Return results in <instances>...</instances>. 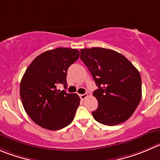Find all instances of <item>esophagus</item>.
<instances>
[{"instance_id":"34e87169","label":"esophagus","mask_w":160,"mask_h":160,"mask_svg":"<svg viewBox=\"0 0 160 160\" xmlns=\"http://www.w3.org/2000/svg\"><path fill=\"white\" fill-rule=\"evenodd\" d=\"M88 96H89V95H88L87 93H84V94H80V95H79V97H80V98H81V100H84L85 99L87 98Z\"/></svg>"}]
</instances>
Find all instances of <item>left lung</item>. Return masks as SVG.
Returning a JSON list of instances; mask_svg holds the SVG:
<instances>
[{
    "mask_svg": "<svg viewBox=\"0 0 160 160\" xmlns=\"http://www.w3.org/2000/svg\"><path fill=\"white\" fill-rule=\"evenodd\" d=\"M80 58L88 68L98 89L93 96L98 101L92 112L94 119L106 126L127 121L141 99L139 71L124 56L104 48H82Z\"/></svg>",
    "mask_w": 160,
    "mask_h": 160,
    "instance_id": "1",
    "label": "left lung"
}]
</instances>
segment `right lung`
Masks as SVG:
<instances>
[{"label":"right lung","instance_id":"obj_1","mask_svg":"<svg viewBox=\"0 0 160 160\" xmlns=\"http://www.w3.org/2000/svg\"><path fill=\"white\" fill-rule=\"evenodd\" d=\"M78 58V50L57 48L38 56L26 70L20 82L21 100L27 115L40 127L60 130L74 119L80 98L57 86L67 87L68 68Z\"/></svg>","mask_w":160,"mask_h":160}]
</instances>
